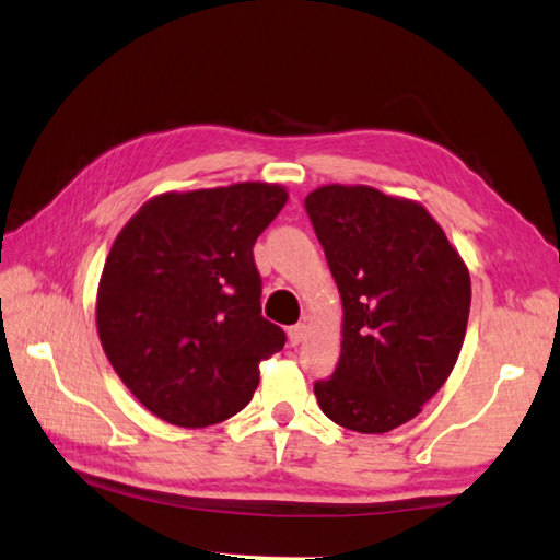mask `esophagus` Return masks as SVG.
<instances>
[{"label": "esophagus", "instance_id": "esophagus-1", "mask_svg": "<svg viewBox=\"0 0 560 560\" xmlns=\"http://www.w3.org/2000/svg\"><path fill=\"white\" fill-rule=\"evenodd\" d=\"M303 337H305V325H293V327H289V343L291 347H299V343L303 341Z\"/></svg>", "mask_w": 560, "mask_h": 560}]
</instances>
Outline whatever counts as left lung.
Wrapping results in <instances>:
<instances>
[{
    "instance_id": "1",
    "label": "left lung",
    "mask_w": 560,
    "mask_h": 560,
    "mask_svg": "<svg viewBox=\"0 0 560 560\" xmlns=\"http://www.w3.org/2000/svg\"><path fill=\"white\" fill-rule=\"evenodd\" d=\"M305 211L343 305L339 363L315 383L317 404L349 431L387 433L411 421L455 368L469 271L416 201L327 185L305 197Z\"/></svg>"
}]
</instances>
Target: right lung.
Masks as SVG:
<instances>
[{
  "instance_id": "1",
  "label": "right lung",
  "mask_w": 560,
  "mask_h": 560,
  "mask_svg": "<svg viewBox=\"0 0 560 560\" xmlns=\"http://www.w3.org/2000/svg\"><path fill=\"white\" fill-rule=\"evenodd\" d=\"M287 189L241 183L147 201L117 235L98 287V337L129 392L180 428L247 407L259 361L287 343L261 317L253 247Z\"/></svg>"
}]
</instances>
